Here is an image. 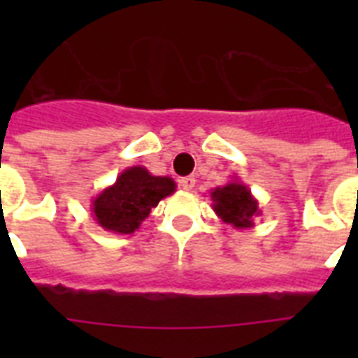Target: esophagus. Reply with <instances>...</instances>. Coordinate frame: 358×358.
<instances>
[{
    "instance_id": "obj_1",
    "label": "esophagus",
    "mask_w": 358,
    "mask_h": 358,
    "mask_svg": "<svg viewBox=\"0 0 358 358\" xmlns=\"http://www.w3.org/2000/svg\"><path fill=\"white\" fill-rule=\"evenodd\" d=\"M178 184L184 191H191L195 187V178H193V176H185V178L178 180Z\"/></svg>"
}]
</instances>
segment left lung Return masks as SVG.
<instances>
[{"instance_id":"left-lung-1","label":"left lung","mask_w":358,"mask_h":358,"mask_svg":"<svg viewBox=\"0 0 358 358\" xmlns=\"http://www.w3.org/2000/svg\"><path fill=\"white\" fill-rule=\"evenodd\" d=\"M210 196L215 215L238 230L252 229L255 217L262 213L258 201L238 176H232L229 184L212 189Z\"/></svg>"}]
</instances>
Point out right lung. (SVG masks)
Segmentation results:
<instances>
[{
  "label": "right lung",
  "instance_id": "add662e5",
  "mask_svg": "<svg viewBox=\"0 0 358 358\" xmlns=\"http://www.w3.org/2000/svg\"><path fill=\"white\" fill-rule=\"evenodd\" d=\"M176 182L154 176L146 167L135 165L117 176V182L100 191L91 202V212L103 230L134 234L162 199L173 195Z\"/></svg>",
  "mask_w": 358,
  "mask_h": 358
}]
</instances>
